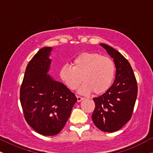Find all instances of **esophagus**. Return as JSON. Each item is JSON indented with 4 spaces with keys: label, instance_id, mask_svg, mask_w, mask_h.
Wrapping results in <instances>:
<instances>
[{
    "label": "esophagus",
    "instance_id": "1",
    "mask_svg": "<svg viewBox=\"0 0 153 153\" xmlns=\"http://www.w3.org/2000/svg\"><path fill=\"white\" fill-rule=\"evenodd\" d=\"M83 99H84V98L77 96V101H78V102H80V101H81L82 100H83Z\"/></svg>",
    "mask_w": 153,
    "mask_h": 153
}]
</instances>
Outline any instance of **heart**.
<instances>
[{
	"label": "heart",
	"instance_id": "heart-1",
	"mask_svg": "<svg viewBox=\"0 0 153 153\" xmlns=\"http://www.w3.org/2000/svg\"><path fill=\"white\" fill-rule=\"evenodd\" d=\"M115 74L114 61L96 52H82L73 62V67L65 64L59 69L62 81L71 90H75L81 80L83 84L78 89L79 94H103L108 89Z\"/></svg>",
	"mask_w": 153,
	"mask_h": 153
}]
</instances>
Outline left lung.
I'll return each instance as SVG.
<instances>
[{"label":"left lung","instance_id":"obj_1","mask_svg":"<svg viewBox=\"0 0 153 153\" xmlns=\"http://www.w3.org/2000/svg\"><path fill=\"white\" fill-rule=\"evenodd\" d=\"M100 45L114 59L117 70L113 85L105 94L94 98L96 106L92 120L100 130L114 132L130 120L137 96V84L127 59L111 47Z\"/></svg>","mask_w":153,"mask_h":153}]
</instances>
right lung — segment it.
<instances>
[{
    "label": "right lung",
    "instance_id": "right-lung-1",
    "mask_svg": "<svg viewBox=\"0 0 153 153\" xmlns=\"http://www.w3.org/2000/svg\"><path fill=\"white\" fill-rule=\"evenodd\" d=\"M51 47H44L26 68L20 90L24 118L30 127L45 136L56 135L71 115L77 98L64 84L47 74Z\"/></svg>",
    "mask_w": 153,
    "mask_h": 153
}]
</instances>
